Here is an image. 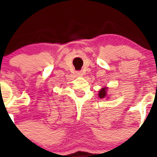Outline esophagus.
Listing matches in <instances>:
<instances>
[{"label": "esophagus", "instance_id": "obj_1", "mask_svg": "<svg viewBox=\"0 0 157 157\" xmlns=\"http://www.w3.org/2000/svg\"><path fill=\"white\" fill-rule=\"evenodd\" d=\"M77 76H82V72H80V71H77Z\"/></svg>", "mask_w": 157, "mask_h": 157}]
</instances>
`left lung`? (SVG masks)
<instances>
[{
  "label": "left lung",
  "instance_id": "8db88e82",
  "mask_svg": "<svg viewBox=\"0 0 157 157\" xmlns=\"http://www.w3.org/2000/svg\"><path fill=\"white\" fill-rule=\"evenodd\" d=\"M106 90H107V88H103L99 92V97L100 98H104L106 96Z\"/></svg>",
  "mask_w": 157,
  "mask_h": 157
}]
</instances>
